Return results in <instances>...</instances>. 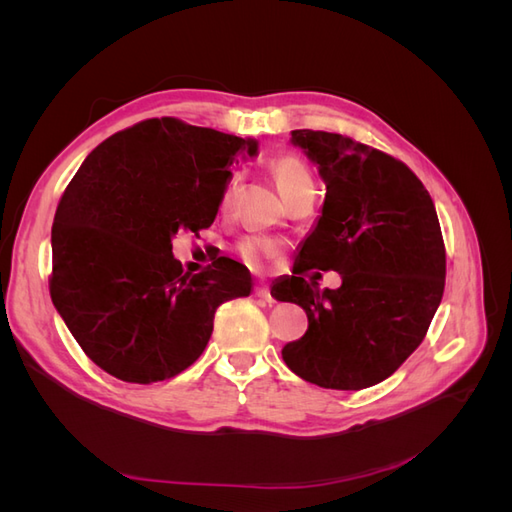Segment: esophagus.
<instances>
[{
	"instance_id": "34e87169",
	"label": "esophagus",
	"mask_w": 512,
	"mask_h": 512,
	"mask_svg": "<svg viewBox=\"0 0 512 512\" xmlns=\"http://www.w3.org/2000/svg\"><path fill=\"white\" fill-rule=\"evenodd\" d=\"M256 297L258 299H262V301H267V303H273L275 299H273V294H271V290H269V286H265V284H258L256 286Z\"/></svg>"
}]
</instances>
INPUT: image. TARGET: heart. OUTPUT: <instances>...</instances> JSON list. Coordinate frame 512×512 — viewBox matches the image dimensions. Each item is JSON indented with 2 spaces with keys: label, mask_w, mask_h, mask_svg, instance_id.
<instances>
[{
  "label": "heart",
  "mask_w": 512,
  "mask_h": 512,
  "mask_svg": "<svg viewBox=\"0 0 512 512\" xmlns=\"http://www.w3.org/2000/svg\"><path fill=\"white\" fill-rule=\"evenodd\" d=\"M269 166V173L273 175L277 188L284 194V198H292L297 196L305 190H312L314 188V177L309 173L307 164L297 156V153H275V156L269 158L267 162ZM239 192V177L232 175L220 196V211L228 213L232 203H235V196ZM239 252L243 256V260L250 262V265H260L262 260L273 258L277 252H280V247H277L275 241L265 239V237H250L241 241L239 245Z\"/></svg>",
  "instance_id": "obj_1"
}]
</instances>
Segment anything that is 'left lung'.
I'll return each instance as SVG.
<instances>
[{
  "label": "left lung",
  "mask_w": 512,
  "mask_h": 512,
  "mask_svg": "<svg viewBox=\"0 0 512 512\" xmlns=\"http://www.w3.org/2000/svg\"><path fill=\"white\" fill-rule=\"evenodd\" d=\"M292 143L318 164L327 196L297 273L275 284V299L301 305L309 322L282 359L322 389H367L421 346L442 301L438 213L421 179L389 153L314 130H292ZM312 268L337 270L343 286L318 291L302 277Z\"/></svg>",
  "instance_id": "8db88e82"
}]
</instances>
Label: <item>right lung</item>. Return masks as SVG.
I'll return each mask as SVG.
<instances>
[{"instance_id": "obj_1", "label": "right lung", "mask_w": 512, "mask_h": 512, "mask_svg": "<svg viewBox=\"0 0 512 512\" xmlns=\"http://www.w3.org/2000/svg\"><path fill=\"white\" fill-rule=\"evenodd\" d=\"M252 138L145 119L89 153L61 196L51 230L53 305L83 352L123 382L151 384L188 369L209 344L224 301L252 275L232 258L183 273L179 230L209 228L230 166Z\"/></svg>"}]
</instances>
